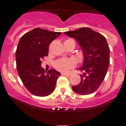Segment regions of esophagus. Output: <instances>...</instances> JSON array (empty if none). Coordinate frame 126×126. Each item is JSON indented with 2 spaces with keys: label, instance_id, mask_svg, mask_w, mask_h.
<instances>
[{
  "label": "esophagus",
  "instance_id": "esophagus-1",
  "mask_svg": "<svg viewBox=\"0 0 126 126\" xmlns=\"http://www.w3.org/2000/svg\"><path fill=\"white\" fill-rule=\"evenodd\" d=\"M62 75H64V76H69L71 75L69 73H62Z\"/></svg>",
  "mask_w": 126,
  "mask_h": 126
}]
</instances>
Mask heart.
<instances>
[{"label":"heart","mask_w":126,"mask_h":126,"mask_svg":"<svg viewBox=\"0 0 126 126\" xmlns=\"http://www.w3.org/2000/svg\"><path fill=\"white\" fill-rule=\"evenodd\" d=\"M76 62L73 59H61L54 63V67L58 71L66 72L70 68L74 66Z\"/></svg>","instance_id":"obj_1"}]
</instances>
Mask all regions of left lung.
<instances>
[{
    "mask_svg": "<svg viewBox=\"0 0 126 126\" xmlns=\"http://www.w3.org/2000/svg\"><path fill=\"white\" fill-rule=\"evenodd\" d=\"M64 33L76 40L84 55L83 65L78 69L83 73L80 75L81 82L72 89L79 94H92L104 80L110 64V48L106 38L86 27Z\"/></svg>",
    "mask_w": 126,
    "mask_h": 126,
    "instance_id": "obj_1",
    "label": "left lung"
}]
</instances>
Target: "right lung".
<instances>
[{"mask_svg": "<svg viewBox=\"0 0 126 126\" xmlns=\"http://www.w3.org/2000/svg\"><path fill=\"white\" fill-rule=\"evenodd\" d=\"M61 32H49L37 28L20 38L16 52V68L26 89L37 96H46L55 89L61 73L51 69L48 72L41 67L42 60L47 56L51 42Z\"/></svg>", "mask_w": 126, "mask_h": 126, "instance_id": "obj_1", "label": "right lung"}]
</instances>
